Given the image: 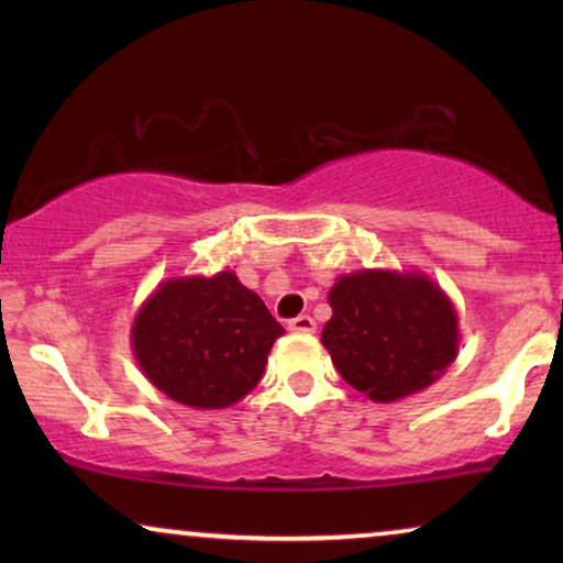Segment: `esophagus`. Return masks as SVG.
<instances>
[{"label":"esophagus","instance_id":"34e87169","mask_svg":"<svg viewBox=\"0 0 563 563\" xmlns=\"http://www.w3.org/2000/svg\"><path fill=\"white\" fill-rule=\"evenodd\" d=\"M289 330L291 333H299V335H312L314 333V320L310 314H299V318L289 320Z\"/></svg>","mask_w":563,"mask_h":563}]
</instances>
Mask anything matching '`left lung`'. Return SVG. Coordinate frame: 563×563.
Here are the masks:
<instances>
[{
  "label": "left lung",
  "instance_id": "8db88e82",
  "mask_svg": "<svg viewBox=\"0 0 563 563\" xmlns=\"http://www.w3.org/2000/svg\"><path fill=\"white\" fill-rule=\"evenodd\" d=\"M322 328L338 374L374 402H397L441 379L459 356V314L422 272L361 268L328 291Z\"/></svg>",
  "mask_w": 563,
  "mask_h": 563
}]
</instances>
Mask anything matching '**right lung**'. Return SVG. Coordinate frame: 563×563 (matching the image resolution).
Here are the masks:
<instances>
[{
    "instance_id": "obj_1",
    "label": "right lung",
    "mask_w": 563,
    "mask_h": 563,
    "mask_svg": "<svg viewBox=\"0 0 563 563\" xmlns=\"http://www.w3.org/2000/svg\"><path fill=\"white\" fill-rule=\"evenodd\" d=\"M284 328L235 272L174 276L135 312L130 345L153 387L195 410H222L264 376Z\"/></svg>"
}]
</instances>
